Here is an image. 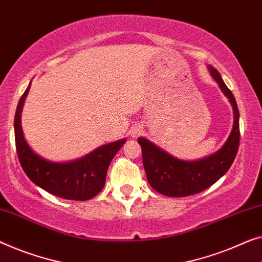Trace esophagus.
Listing matches in <instances>:
<instances>
[{"instance_id":"obj_1","label":"esophagus","mask_w":262,"mask_h":262,"mask_svg":"<svg viewBox=\"0 0 262 262\" xmlns=\"http://www.w3.org/2000/svg\"><path fill=\"white\" fill-rule=\"evenodd\" d=\"M139 130H140L139 127H134V130L131 131V135L134 136V137H135V136H137V134H138V132H139Z\"/></svg>"}]
</instances>
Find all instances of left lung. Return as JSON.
I'll use <instances>...</instances> for the list:
<instances>
[{"instance_id":"obj_1","label":"left lung","mask_w":262,"mask_h":262,"mask_svg":"<svg viewBox=\"0 0 262 262\" xmlns=\"http://www.w3.org/2000/svg\"><path fill=\"white\" fill-rule=\"evenodd\" d=\"M210 74L220 89L228 97L234 110L232 134L221 150L211 156L196 162H185L170 156L145 138H138L142 146L143 165L149 184L159 194L170 197H184L199 194L211 187L232 166L240 144L238 108L232 91L223 82L221 75L209 66Z\"/></svg>"}]
</instances>
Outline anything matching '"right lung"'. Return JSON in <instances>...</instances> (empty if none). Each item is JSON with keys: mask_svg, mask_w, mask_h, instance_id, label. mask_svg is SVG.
Wrapping results in <instances>:
<instances>
[{"mask_svg": "<svg viewBox=\"0 0 262 262\" xmlns=\"http://www.w3.org/2000/svg\"><path fill=\"white\" fill-rule=\"evenodd\" d=\"M29 89L30 85L18 100L14 120L15 145L22 169L30 181L49 194L73 201L93 199L104 188L110 163L123 146L125 139L100 146L74 162L54 163L41 158L28 146L21 126L22 106Z\"/></svg>", "mask_w": 262, "mask_h": 262, "instance_id": "add662e5", "label": "right lung"}]
</instances>
